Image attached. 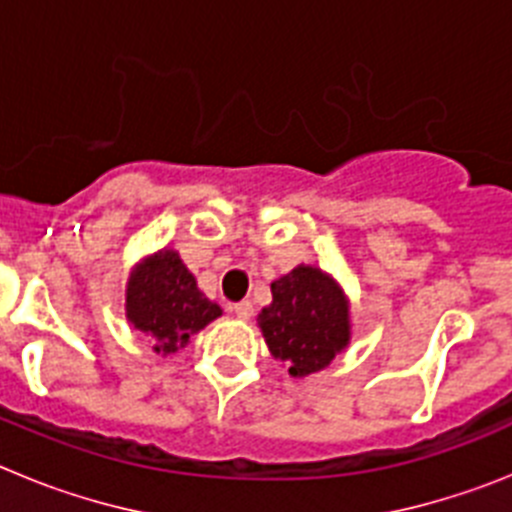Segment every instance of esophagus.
Here are the masks:
<instances>
[{
  "mask_svg": "<svg viewBox=\"0 0 512 512\" xmlns=\"http://www.w3.org/2000/svg\"><path fill=\"white\" fill-rule=\"evenodd\" d=\"M230 310L235 312V318H241V320H248L253 315V305L248 300H243V302H235L233 307H230Z\"/></svg>",
  "mask_w": 512,
  "mask_h": 512,
  "instance_id": "obj_1",
  "label": "esophagus"
}]
</instances>
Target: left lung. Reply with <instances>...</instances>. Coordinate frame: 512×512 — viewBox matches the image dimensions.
Masks as SVG:
<instances>
[{
  "label": "left lung",
  "mask_w": 512,
  "mask_h": 512,
  "mask_svg": "<svg viewBox=\"0 0 512 512\" xmlns=\"http://www.w3.org/2000/svg\"><path fill=\"white\" fill-rule=\"evenodd\" d=\"M271 305L259 315L274 359L292 377L320 372L348 343V302L338 284L312 266H297L271 284Z\"/></svg>",
  "instance_id": "obj_1"
}]
</instances>
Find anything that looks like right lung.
<instances>
[{"mask_svg":"<svg viewBox=\"0 0 512 512\" xmlns=\"http://www.w3.org/2000/svg\"><path fill=\"white\" fill-rule=\"evenodd\" d=\"M128 320L153 338L158 354H176L197 330L220 315L176 251H158L130 274Z\"/></svg>","mask_w":512,"mask_h":512,"instance_id":"1","label":"right lung"}]
</instances>
